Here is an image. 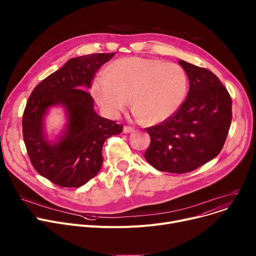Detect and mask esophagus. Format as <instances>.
I'll return each instance as SVG.
<instances>
[{"label":"esophagus","instance_id":"obj_1","mask_svg":"<svg viewBox=\"0 0 256 256\" xmlns=\"http://www.w3.org/2000/svg\"><path fill=\"white\" fill-rule=\"evenodd\" d=\"M124 132L126 134L132 132H134V128H132V126H126L124 128Z\"/></svg>","mask_w":256,"mask_h":256}]
</instances>
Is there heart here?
<instances>
[{
  "label": "heart",
  "instance_id": "b5f03b06",
  "mask_svg": "<svg viewBox=\"0 0 256 256\" xmlns=\"http://www.w3.org/2000/svg\"><path fill=\"white\" fill-rule=\"evenodd\" d=\"M187 75L177 64L154 58H128L114 62L92 83L96 103L116 117L130 102L134 114L147 124H160L181 107Z\"/></svg>",
  "mask_w": 256,
  "mask_h": 256
}]
</instances>
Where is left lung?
<instances>
[{
  "instance_id": "1",
  "label": "left lung",
  "mask_w": 256,
  "mask_h": 256,
  "mask_svg": "<svg viewBox=\"0 0 256 256\" xmlns=\"http://www.w3.org/2000/svg\"><path fill=\"white\" fill-rule=\"evenodd\" d=\"M190 90L179 110L146 128L150 145L145 160L158 171L183 174L213 160L222 149L232 122V98L210 70L179 60Z\"/></svg>"
}]
</instances>
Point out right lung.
Segmentation results:
<instances>
[{"label": "right lung", "instance_id": "right-lung-1", "mask_svg": "<svg viewBox=\"0 0 256 256\" xmlns=\"http://www.w3.org/2000/svg\"><path fill=\"white\" fill-rule=\"evenodd\" d=\"M114 54H94L68 60L32 92L22 115V137L36 171L60 187H80L92 179L103 164L102 148L122 124L98 116L94 98L82 88H90L98 70ZM66 107L70 124L56 144L42 136V117L51 106Z\"/></svg>", "mask_w": 256, "mask_h": 256}]
</instances>
